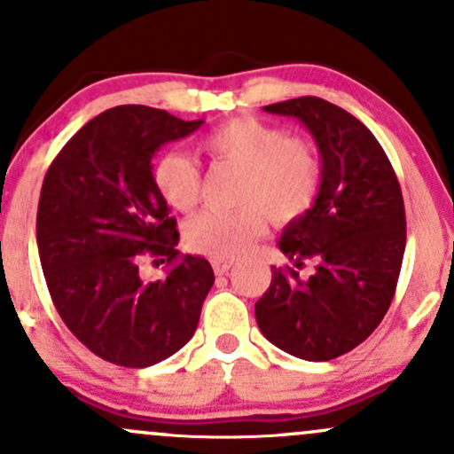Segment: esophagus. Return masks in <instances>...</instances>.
I'll use <instances>...</instances> for the list:
<instances>
[{"label": "esophagus", "mask_w": 454, "mask_h": 454, "mask_svg": "<svg viewBox=\"0 0 454 454\" xmlns=\"http://www.w3.org/2000/svg\"><path fill=\"white\" fill-rule=\"evenodd\" d=\"M213 270H215L217 275H223V273H228V270L232 269V260H222V258H215L213 260Z\"/></svg>", "instance_id": "esophagus-1"}]
</instances>
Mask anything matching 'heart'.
Segmentation results:
<instances>
[{
    "label": "heart",
    "instance_id": "b5f03b06",
    "mask_svg": "<svg viewBox=\"0 0 454 454\" xmlns=\"http://www.w3.org/2000/svg\"><path fill=\"white\" fill-rule=\"evenodd\" d=\"M202 147L215 160L245 170L241 209H207L185 226V245L211 258H237L267 232L270 220L288 223L314 207L322 184V160L307 138L288 137L284 128L256 117H234L211 129ZM153 184L170 207L192 211L200 200L202 173L198 161L181 151L161 155Z\"/></svg>",
    "mask_w": 454,
    "mask_h": 454
}]
</instances>
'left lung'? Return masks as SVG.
<instances>
[{
	"instance_id": "obj_1",
	"label": "left lung",
	"mask_w": 454,
	"mask_h": 454,
	"mask_svg": "<svg viewBox=\"0 0 454 454\" xmlns=\"http://www.w3.org/2000/svg\"><path fill=\"white\" fill-rule=\"evenodd\" d=\"M264 111L299 119L322 160L316 202L279 239L294 269L273 267L256 303L262 335L303 361H331L376 331L397 288L405 249V209L393 166L367 128L335 104L305 96ZM309 257L315 275L296 268Z\"/></svg>"
}]
</instances>
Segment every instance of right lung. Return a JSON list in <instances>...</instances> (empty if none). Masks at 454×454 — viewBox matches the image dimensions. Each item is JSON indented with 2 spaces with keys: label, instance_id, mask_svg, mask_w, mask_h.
<instances>
[{
  "label": "right lung",
  "instance_id": "obj_1",
  "mask_svg": "<svg viewBox=\"0 0 454 454\" xmlns=\"http://www.w3.org/2000/svg\"><path fill=\"white\" fill-rule=\"evenodd\" d=\"M202 126L160 108H108L64 145L38 202L40 262L61 320L104 361L143 369L194 335L213 269L179 256V231L153 184L155 151ZM145 257L171 264L142 279Z\"/></svg>",
  "mask_w": 454,
  "mask_h": 454
}]
</instances>
